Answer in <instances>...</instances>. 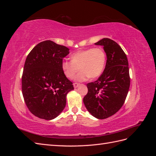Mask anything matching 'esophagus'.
<instances>
[{
    "label": "esophagus",
    "mask_w": 156,
    "mask_h": 156,
    "mask_svg": "<svg viewBox=\"0 0 156 156\" xmlns=\"http://www.w3.org/2000/svg\"><path fill=\"white\" fill-rule=\"evenodd\" d=\"M79 83H73V87H74V88H77V87H79Z\"/></svg>",
    "instance_id": "1"
}]
</instances>
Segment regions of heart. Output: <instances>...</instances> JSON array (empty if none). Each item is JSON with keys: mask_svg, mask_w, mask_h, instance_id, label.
Masks as SVG:
<instances>
[{"mask_svg": "<svg viewBox=\"0 0 156 156\" xmlns=\"http://www.w3.org/2000/svg\"><path fill=\"white\" fill-rule=\"evenodd\" d=\"M106 62V55L101 48H90L75 52L72 55V60H64L62 62V72L68 78H74L80 72L75 80L84 81L90 77L96 79L102 73Z\"/></svg>", "mask_w": 156, "mask_h": 156, "instance_id": "b5f03b06", "label": "heart"}]
</instances>
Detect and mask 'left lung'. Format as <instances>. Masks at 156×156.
Segmentation results:
<instances>
[{"mask_svg":"<svg viewBox=\"0 0 156 156\" xmlns=\"http://www.w3.org/2000/svg\"><path fill=\"white\" fill-rule=\"evenodd\" d=\"M94 44L103 46L107 62L97 81L87 84L88 93L83 103L93 116L105 119L115 115L124 103L130 86L128 61L115 41L103 38Z\"/></svg>","mask_w":156,"mask_h":156,"instance_id":"1","label":"left lung"}]
</instances>
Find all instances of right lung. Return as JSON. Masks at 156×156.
<instances>
[{"mask_svg": "<svg viewBox=\"0 0 156 156\" xmlns=\"http://www.w3.org/2000/svg\"><path fill=\"white\" fill-rule=\"evenodd\" d=\"M69 50L45 40L36 45L26 58L23 96L29 110L40 119L49 120L57 117L66 107L68 93L74 89L61 67Z\"/></svg>", "mask_w": 156, "mask_h": 156, "instance_id": "add662e5", "label": "right lung"}]
</instances>
